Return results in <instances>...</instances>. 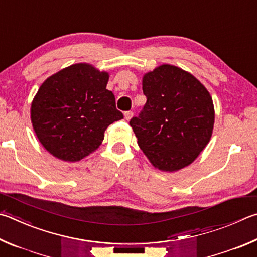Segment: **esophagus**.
I'll return each instance as SVG.
<instances>
[{
  "label": "esophagus",
  "mask_w": 257,
  "mask_h": 257,
  "mask_svg": "<svg viewBox=\"0 0 257 257\" xmlns=\"http://www.w3.org/2000/svg\"><path fill=\"white\" fill-rule=\"evenodd\" d=\"M133 112L132 111H127V112H124V118H125V120H130L133 118Z\"/></svg>",
  "instance_id": "1"
}]
</instances>
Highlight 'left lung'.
<instances>
[{
	"label": "left lung",
	"instance_id": "1",
	"mask_svg": "<svg viewBox=\"0 0 257 257\" xmlns=\"http://www.w3.org/2000/svg\"><path fill=\"white\" fill-rule=\"evenodd\" d=\"M143 92L146 104L130 120L138 146L160 171L192 164L212 136L214 108L206 86L184 69L163 64L143 76Z\"/></svg>",
	"mask_w": 257,
	"mask_h": 257
}]
</instances>
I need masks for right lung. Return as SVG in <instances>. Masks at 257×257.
Wrapping results in <instances>:
<instances>
[{"mask_svg":"<svg viewBox=\"0 0 257 257\" xmlns=\"http://www.w3.org/2000/svg\"><path fill=\"white\" fill-rule=\"evenodd\" d=\"M109 73L87 63L60 69L41 84L31 103L37 138L58 160L77 162L99 148L104 132L123 114L106 90Z\"/></svg>","mask_w":257,"mask_h":257,"instance_id":"obj_1","label":"right lung"}]
</instances>
